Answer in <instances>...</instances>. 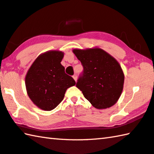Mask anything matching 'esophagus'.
<instances>
[{"label": "esophagus", "instance_id": "1", "mask_svg": "<svg viewBox=\"0 0 154 154\" xmlns=\"http://www.w3.org/2000/svg\"><path fill=\"white\" fill-rule=\"evenodd\" d=\"M72 78H73V79H75V82H77V75H76V74H75V75H72Z\"/></svg>", "mask_w": 154, "mask_h": 154}]
</instances>
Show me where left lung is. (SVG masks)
I'll return each instance as SVG.
<instances>
[{
    "instance_id": "1",
    "label": "left lung",
    "mask_w": 154,
    "mask_h": 154,
    "mask_svg": "<svg viewBox=\"0 0 154 154\" xmlns=\"http://www.w3.org/2000/svg\"><path fill=\"white\" fill-rule=\"evenodd\" d=\"M72 52L83 66L76 87L85 98L97 109L115 104L122 94L125 80L118 61L98 48L74 49Z\"/></svg>"
}]
</instances>
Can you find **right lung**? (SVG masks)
<instances>
[{"mask_svg":"<svg viewBox=\"0 0 154 154\" xmlns=\"http://www.w3.org/2000/svg\"><path fill=\"white\" fill-rule=\"evenodd\" d=\"M64 53L50 50L40 54L26 76L27 95L33 104L43 110L54 109L62 102L69 88L76 83L66 75L61 65Z\"/></svg>","mask_w":154,"mask_h":154,"instance_id":"obj_1","label":"right lung"}]
</instances>
